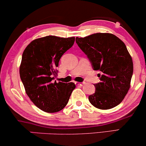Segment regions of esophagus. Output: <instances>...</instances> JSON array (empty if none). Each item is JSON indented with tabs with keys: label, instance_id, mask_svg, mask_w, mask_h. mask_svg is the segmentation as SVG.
Segmentation results:
<instances>
[{
	"label": "esophagus",
	"instance_id": "obj_1",
	"mask_svg": "<svg viewBox=\"0 0 146 146\" xmlns=\"http://www.w3.org/2000/svg\"><path fill=\"white\" fill-rule=\"evenodd\" d=\"M76 84L77 85H79V86H82L85 84V82H75Z\"/></svg>",
	"mask_w": 146,
	"mask_h": 146
}]
</instances>
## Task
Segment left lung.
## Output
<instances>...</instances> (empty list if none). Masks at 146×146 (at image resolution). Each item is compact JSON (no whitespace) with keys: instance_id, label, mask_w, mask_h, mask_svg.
I'll list each match as a JSON object with an SVG mask.
<instances>
[{"instance_id":"obj_1","label":"left lung","mask_w":146,"mask_h":146,"mask_svg":"<svg viewBox=\"0 0 146 146\" xmlns=\"http://www.w3.org/2000/svg\"><path fill=\"white\" fill-rule=\"evenodd\" d=\"M76 42L87 56L100 82L95 84L94 94L90 102L101 110L113 108L119 104L130 87L133 62L125 44L110 33H96Z\"/></svg>"}]
</instances>
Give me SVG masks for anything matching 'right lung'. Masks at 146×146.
I'll use <instances>...</instances> for the list:
<instances>
[{"instance_id": "obj_1", "label": "right lung", "mask_w": 146, "mask_h": 146, "mask_svg": "<svg viewBox=\"0 0 146 146\" xmlns=\"http://www.w3.org/2000/svg\"><path fill=\"white\" fill-rule=\"evenodd\" d=\"M74 40V37L47 36L32 41L23 52L20 76L28 96L41 110L60 111L76 88L73 82H53L60 59Z\"/></svg>"}]
</instances>
